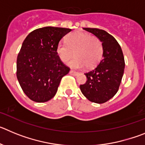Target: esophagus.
Listing matches in <instances>:
<instances>
[{"label": "esophagus", "mask_w": 145, "mask_h": 145, "mask_svg": "<svg viewBox=\"0 0 145 145\" xmlns=\"http://www.w3.org/2000/svg\"><path fill=\"white\" fill-rule=\"evenodd\" d=\"M70 74L72 75H74V76H76V75H78V72H75V71H73V70H70Z\"/></svg>", "instance_id": "obj_1"}]
</instances>
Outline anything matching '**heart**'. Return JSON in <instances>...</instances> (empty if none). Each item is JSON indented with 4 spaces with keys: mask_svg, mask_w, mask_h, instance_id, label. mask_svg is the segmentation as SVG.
Returning <instances> with one entry per match:
<instances>
[{
    "mask_svg": "<svg viewBox=\"0 0 145 145\" xmlns=\"http://www.w3.org/2000/svg\"><path fill=\"white\" fill-rule=\"evenodd\" d=\"M66 43H59L56 52L59 58L65 63L70 61L71 67L79 69L86 66L91 68L99 62L103 54V46L101 40L88 33L75 32L67 35Z\"/></svg>",
    "mask_w": 145,
    "mask_h": 145,
    "instance_id": "1",
    "label": "heart"
}]
</instances>
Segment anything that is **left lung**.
I'll use <instances>...</instances> for the list:
<instances>
[{"mask_svg":"<svg viewBox=\"0 0 145 145\" xmlns=\"http://www.w3.org/2000/svg\"><path fill=\"white\" fill-rule=\"evenodd\" d=\"M100 40L103 46L102 59L93 70L85 75L87 81L80 85L81 92L88 100L105 103L116 95L125 68L122 49L115 38L103 29L84 28Z\"/></svg>","mask_w":145,"mask_h":145,"instance_id":"8db88e82","label":"left lung"}]
</instances>
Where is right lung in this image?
<instances>
[{"mask_svg": "<svg viewBox=\"0 0 145 145\" xmlns=\"http://www.w3.org/2000/svg\"><path fill=\"white\" fill-rule=\"evenodd\" d=\"M71 29L45 27L29 33L16 60V77L31 100L45 102L55 96L61 78L70 71L57 55L60 40Z\"/></svg>", "mask_w": 145, "mask_h": 145, "instance_id": "right-lung-1", "label": "right lung"}]
</instances>
